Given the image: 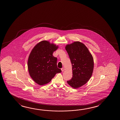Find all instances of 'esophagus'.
Returning <instances> with one entry per match:
<instances>
[{
	"label": "esophagus",
	"instance_id": "1",
	"mask_svg": "<svg viewBox=\"0 0 120 120\" xmlns=\"http://www.w3.org/2000/svg\"><path fill=\"white\" fill-rule=\"evenodd\" d=\"M61 70L62 71H64L65 69H64V68H61Z\"/></svg>",
	"mask_w": 120,
	"mask_h": 120
}]
</instances>
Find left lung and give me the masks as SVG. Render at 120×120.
Returning a JSON list of instances; mask_svg holds the SVG:
<instances>
[{
    "instance_id": "8db88e82",
    "label": "left lung",
    "mask_w": 120,
    "mask_h": 120,
    "mask_svg": "<svg viewBox=\"0 0 120 120\" xmlns=\"http://www.w3.org/2000/svg\"><path fill=\"white\" fill-rule=\"evenodd\" d=\"M72 65V77L67 81L73 88L77 89L86 84L92 75L94 59L84 44L75 41L65 46Z\"/></svg>"
}]
</instances>
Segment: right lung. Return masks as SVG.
<instances>
[{
    "instance_id": "add662e5",
    "label": "right lung",
    "mask_w": 120,
    "mask_h": 120,
    "mask_svg": "<svg viewBox=\"0 0 120 120\" xmlns=\"http://www.w3.org/2000/svg\"><path fill=\"white\" fill-rule=\"evenodd\" d=\"M59 46L48 41L38 43L32 50L28 60L30 76L39 85L47 84L57 73L61 72L57 67V58L53 53Z\"/></svg>"
}]
</instances>
